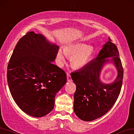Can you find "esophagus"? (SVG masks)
<instances>
[{
  "instance_id": "1",
  "label": "esophagus",
  "mask_w": 134,
  "mask_h": 134,
  "mask_svg": "<svg viewBox=\"0 0 134 134\" xmlns=\"http://www.w3.org/2000/svg\"><path fill=\"white\" fill-rule=\"evenodd\" d=\"M67 80L68 82H70L72 81L71 76V75H70L69 73H67Z\"/></svg>"
}]
</instances>
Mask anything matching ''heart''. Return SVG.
<instances>
[{
	"label": "heart",
	"mask_w": 134,
	"mask_h": 134,
	"mask_svg": "<svg viewBox=\"0 0 134 134\" xmlns=\"http://www.w3.org/2000/svg\"><path fill=\"white\" fill-rule=\"evenodd\" d=\"M65 54L71 58L72 66L75 68H80L85 66L91 59L94 52L92 46H86L82 42H77L65 47L63 50ZM57 58L60 62L65 60L63 53L61 50L57 53Z\"/></svg>",
	"instance_id": "1"
}]
</instances>
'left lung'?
<instances>
[{"label": "left lung", "mask_w": 134, "mask_h": 134, "mask_svg": "<svg viewBox=\"0 0 134 134\" xmlns=\"http://www.w3.org/2000/svg\"><path fill=\"white\" fill-rule=\"evenodd\" d=\"M108 57L112 58L116 68L118 77L113 83L104 84L100 73ZM71 75L76 85L74 110L77 116L88 122L104 116L116 102L122 86L123 69L116 46L109 38L96 58Z\"/></svg>", "instance_id": "8db88e82"}]
</instances>
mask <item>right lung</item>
I'll return each mask as SVG.
<instances>
[{
	"label": "right lung",
	"instance_id": "obj_1",
	"mask_svg": "<svg viewBox=\"0 0 134 134\" xmlns=\"http://www.w3.org/2000/svg\"><path fill=\"white\" fill-rule=\"evenodd\" d=\"M59 47L41 34L27 32L18 41L8 65L7 80L14 101L30 116L41 117L54 108L66 74L55 65Z\"/></svg>",
	"mask_w": 134,
	"mask_h": 134
}]
</instances>
